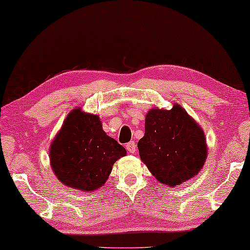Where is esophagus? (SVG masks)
I'll use <instances>...</instances> for the list:
<instances>
[{"label":"esophagus","instance_id":"esophagus-1","mask_svg":"<svg viewBox=\"0 0 250 250\" xmlns=\"http://www.w3.org/2000/svg\"><path fill=\"white\" fill-rule=\"evenodd\" d=\"M126 149H127L128 152L131 153H134L136 151V143L134 141H131L128 142L127 145H126Z\"/></svg>","mask_w":250,"mask_h":250}]
</instances>
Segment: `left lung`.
<instances>
[{"label": "left lung", "instance_id": "1", "mask_svg": "<svg viewBox=\"0 0 250 250\" xmlns=\"http://www.w3.org/2000/svg\"><path fill=\"white\" fill-rule=\"evenodd\" d=\"M138 148L142 162L159 182L175 187L193 177L207 157L203 129L179 104L151 109Z\"/></svg>", "mask_w": 250, "mask_h": 250}]
</instances>
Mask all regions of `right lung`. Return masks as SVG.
<instances>
[{"label": "right lung", "instance_id": "1", "mask_svg": "<svg viewBox=\"0 0 250 250\" xmlns=\"http://www.w3.org/2000/svg\"><path fill=\"white\" fill-rule=\"evenodd\" d=\"M123 146L105 134L98 116L74 109L50 148V162L61 183L83 191L104 186Z\"/></svg>", "mask_w": 250, "mask_h": 250}]
</instances>
